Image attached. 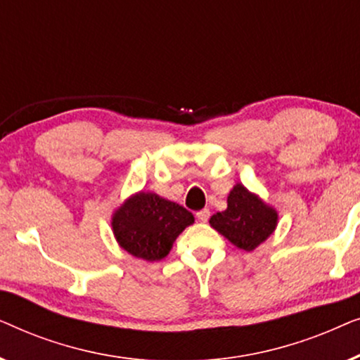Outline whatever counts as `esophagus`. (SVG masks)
I'll list each match as a JSON object with an SVG mask.
<instances>
[{"label": "esophagus", "mask_w": 360, "mask_h": 360, "mask_svg": "<svg viewBox=\"0 0 360 360\" xmlns=\"http://www.w3.org/2000/svg\"><path fill=\"white\" fill-rule=\"evenodd\" d=\"M196 218H198L200 223H206V221L210 219V210L205 208V210L198 211V213H196Z\"/></svg>", "instance_id": "esophagus-1"}]
</instances>
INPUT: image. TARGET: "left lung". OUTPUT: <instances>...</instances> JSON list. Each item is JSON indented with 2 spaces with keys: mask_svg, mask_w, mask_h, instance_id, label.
Instances as JSON below:
<instances>
[{
  "mask_svg": "<svg viewBox=\"0 0 360 360\" xmlns=\"http://www.w3.org/2000/svg\"><path fill=\"white\" fill-rule=\"evenodd\" d=\"M277 221L272 206L238 184L228 196V208L211 216L210 224L236 248L250 252L274 233Z\"/></svg>",
  "mask_w": 360,
  "mask_h": 360,
  "instance_id": "1",
  "label": "left lung"
}]
</instances>
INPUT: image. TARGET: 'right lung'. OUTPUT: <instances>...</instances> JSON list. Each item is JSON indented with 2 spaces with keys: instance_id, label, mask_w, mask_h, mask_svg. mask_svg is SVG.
<instances>
[{
  "instance_id": "1",
  "label": "right lung",
  "mask_w": 360,
  "mask_h": 360,
  "mask_svg": "<svg viewBox=\"0 0 360 360\" xmlns=\"http://www.w3.org/2000/svg\"><path fill=\"white\" fill-rule=\"evenodd\" d=\"M195 218L184 206L155 193L132 195L112 214V233L117 244L137 259H164L175 239Z\"/></svg>"
}]
</instances>
